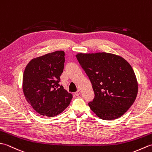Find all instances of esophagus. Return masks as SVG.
<instances>
[{"instance_id": "34e87169", "label": "esophagus", "mask_w": 152, "mask_h": 152, "mask_svg": "<svg viewBox=\"0 0 152 152\" xmlns=\"http://www.w3.org/2000/svg\"><path fill=\"white\" fill-rule=\"evenodd\" d=\"M80 93H81V90L78 89V91H77L76 92H75V95H76V96H78V95H80Z\"/></svg>"}]
</instances>
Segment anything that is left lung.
I'll return each instance as SVG.
<instances>
[{
	"mask_svg": "<svg viewBox=\"0 0 152 152\" xmlns=\"http://www.w3.org/2000/svg\"><path fill=\"white\" fill-rule=\"evenodd\" d=\"M76 58L91 82L95 98L88 105L101 119L113 120L133 105L138 82L131 64L118 55L106 52L77 53Z\"/></svg>",
	"mask_w": 152,
	"mask_h": 152,
	"instance_id": "8db88e82",
	"label": "left lung"
}]
</instances>
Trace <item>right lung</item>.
<instances>
[{"mask_svg": "<svg viewBox=\"0 0 152 152\" xmlns=\"http://www.w3.org/2000/svg\"><path fill=\"white\" fill-rule=\"evenodd\" d=\"M64 52L56 51L29 61L23 76V91L27 101L40 115L54 117L63 112L72 95L60 86Z\"/></svg>", "mask_w": 152, "mask_h": 152, "instance_id": "add662e5", "label": "right lung"}]
</instances>
